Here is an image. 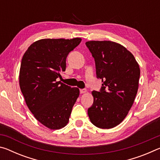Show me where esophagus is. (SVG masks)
Segmentation results:
<instances>
[{"mask_svg":"<svg viewBox=\"0 0 160 160\" xmlns=\"http://www.w3.org/2000/svg\"><path fill=\"white\" fill-rule=\"evenodd\" d=\"M86 92H87V90H86V89H80V94L85 93Z\"/></svg>","mask_w":160,"mask_h":160,"instance_id":"34e87169","label":"esophagus"}]
</instances>
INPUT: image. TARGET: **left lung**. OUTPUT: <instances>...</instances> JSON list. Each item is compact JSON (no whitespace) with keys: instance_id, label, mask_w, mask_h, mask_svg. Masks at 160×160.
Instances as JSON below:
<instances>
[{"instance_id":"8db88e82","label":"left lung","mask_w":160,"mask_h":160,"mask_svg":"<svg viewBox=\"0 0 160 160\" xmlns=\"http://www.w3.org/2000/svg\"><path fill=\"white\" fill-rule=\"evenodd\" d=\"M94 59L99 92L92 91L94 102L88 113L92 123L103 129L122 122L136 96L140 68L133 55L122 45L111 41L85 43Z\"/></svg>"}]
</instances>
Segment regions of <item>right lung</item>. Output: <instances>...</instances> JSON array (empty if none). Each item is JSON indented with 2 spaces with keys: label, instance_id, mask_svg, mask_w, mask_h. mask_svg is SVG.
Masks as SVG:
<instances>
[{
  "label": "right lung",
  "instance_id": "right-lung-1",
  "mask_svg": "<svg viewBox=\"0 0 160 160\" xmlns=\"http://www.w3.org/2000/svg\"><path fill=\"white\" fill-rule=\"evenodd\" d=\"M81 40L40 39L30 45L22 59L19 77L22 93L37 120L50 129L67 125L79 97V89L56 79L61 78L68 55Z\"/></svg>",
  "mask_w": 160,
  "mask_h": 160
}]
</instances>
